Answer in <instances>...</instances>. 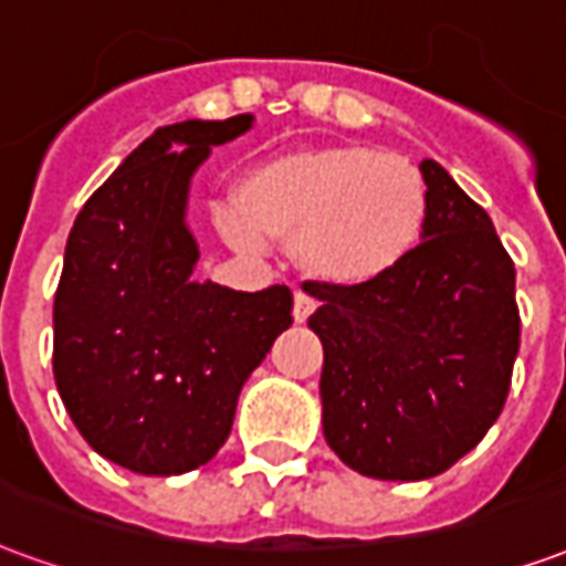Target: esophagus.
<instances>
[{"label": "esophagus", "mask_w": 566, "mask_h": 566, "mask_svg": "<svg viewBox=\"0 0 566 566\" xmlns=\"http://www.w3.org/2000/svg\"><path fill=\"white\" fill-rule=\"evenodd\" d=\"M315 312V300L308 294H303V291H296L294 294V321L296 324H303V321L308 318Z\"/></svg>", "instance_id": "obj_1"}]
</instances>
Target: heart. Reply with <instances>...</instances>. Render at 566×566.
Masks as SVG:
<instances>
[{
	"label": "heart",
	"mask_w": 566,
	"mask_h": 566,
	"mask_svg": "<svg viewBox=\"0 0 566 566\" xmlns=\"http://www.w3.org/2000/svg\"><path fill=\"white\" fill-rule=\"evenodd\" d=\"M430 218L424 175L369 145L275 154L248 169L218 227L242 251L266 239L291 248L312 279L360 287L388 279L421 245Z\"/></svg>",
	"instance_id": "heart-1"
}]
</instances>
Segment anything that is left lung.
Here are the masks:
<instances>
[{
    "label": "left lung",
    "mask_w": 566,
    "mask_h": 566,
    "mask_svg": "<svg viewBox=\"0 0 566 566\" xmlns=\"http://www.w3.org/2000/svg\"><path fill=\"white\" fill-rule=\"evenodd\" d=\"M418 169L430 218L416 254L376 284L308 282L324 439L388 482L446 473L475 449L506 403L522 333L515 266L488 211L437 160Z\"/></svg>",
    "instance_id": "obj_1"
}]
</instances>
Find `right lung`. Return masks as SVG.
<instances>
[{"instance_id": "obj_1", "label": "right lung", "mask_w": 566, "mask_h": 566, "mask_svg": "<svg viewBox=\"0 0 566 566\" xmlns=\"http://www.w3.org/2000/svg\"><path fill=\"white\" fill-rule=\"evenodd\" d=\"M254 115L160 127L93 193L54 296V379L78 433L117 467L181 475L211 461L248 376L294 318L291 287L197 282L190 181Z\"/></svg>"}]
</instances>
